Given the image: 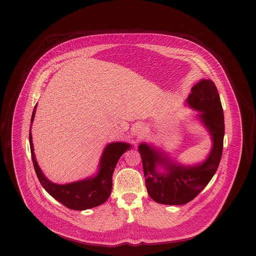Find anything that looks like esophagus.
Instances as JSON below:
<instances>
[{"label":"esophagus","instance_id":"34e87169","mask_svg":"<svg viewBox=\"0 0 256 256\" xmlns=\"http://www.w3.org/2000/svg\"><path fill=\"white\" fill-rule=\"evenodd\" d=\"M134 134H135L137 137L142 138V137L146 134V130H145V128H144L143 126H136V128H135V130H134Z\"/></svg>","mask_w":256,"mask_h":256}]
</instances>
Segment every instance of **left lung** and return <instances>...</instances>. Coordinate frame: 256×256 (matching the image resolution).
<instances>
[{"label":"left lung","instance_id":"obj_1","mask_svg":"<svg viewBox=\"0 0 256 256\" xmlns=\"http://www.w3.org/2000/svg\"><path fill=\"white\" fill-rule=\"evenodd\" d=\"M191 92L185 102L198 112L194 118L211 139L206 159L192 165L183 164L152 144L142 142L138 146L148 194L162 204L182 206L194 200L215 174L222 158L224 119L217 87L211 80L202 78Z\"/></svg>","mask_w":256,"mask_h":256}]
</instances>
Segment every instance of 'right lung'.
<instances>
[{
  "instance_id": "1",
  "label": "right lung",
  "mask_w": 256,
  "mask_h": 256,
  "mask_svg": "<svg viewBox=\"0 0 256 256\" xmlns=\"http://www.w3.org/2000/svg\"><path fill=\"white\" fill-rule=\"evenodd\" d=\"M36 108L37 104L32 115L30 128L34 120ZM30 128V145L32 163L39 182L50 195L64 206L78 211L98 206L106 202L112 189V174L115 167L120 158L126 150H130L132 145L126 142H112L108 144L104 148L98 165L97 172L94 174L82 180L58 184L50 182L46 178L37 163Z\"/></svg>"
}]
</instances>
